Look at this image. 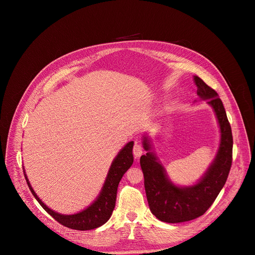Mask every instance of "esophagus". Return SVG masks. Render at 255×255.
<instances>
[{
  "instance_id": "esophagus-1",
  "label": "esophagus",
  "mask_w": 255,
  "mask_h": 255,
  "mask_svg": "<svg viewBox=\"0 0 255 255\" xmlns=\"http://www.w3.org/2000/svg\"><path fill=\"white\" fill-rule=\"evenodd\" d=\"M143 152V149H142V146L138 143V142H135V145L133 147V154H134V157L135 158H139L141 156Z\"/></svg>"
}]
</instances>
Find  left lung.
I'll return each instance as SVG.
<instances>
[{
  "instance_id": "8db88e82",
  "label": "left lung",
  "mask_w": 255,
  "mask_h": 255,
  "mask_svg": "<svg viewBox=\"0 0 255 255\" xmlns=\"http://www.w3.org/2000/svg\"><path fill=\"white\" fill-rule=\"evenodd\" d=\"M194 82L198 88L197 95L213 108L220 128L217 154L197 183L187 187L173 184L152 151L148 135H143V148L147 152L140 157V165L144 174L145 193L151 213L158 220L166 223L191 221L202 216L223 189L232 164L233 137L223 103L202 79L194 76Z\"/></svg>"
}]
</instances>
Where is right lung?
Listing matches in <instances>:
<instances>
[{
  "instance_id": "obj_1",
  "label": "right lung",
  "mask_w": 255,
  "mask_h": 255,
  "mask_svg": "<svg viewBox=\"0 0 255 255\" xmlns=\"http://www.w3.org/2000/svg\"><path fill=\"white\" fill-rule=\"evenodd\" d=\"M133 145L134 142L130 141L118 152L117 156L112 161L110 168H109L103 188L99 196L96 198V200L88 208L72 215L59 214L48 208L34 192L25 170L24 175L27 180L28 187L31 193L34 195L35 199L38 201L41 207L51 217H53L58 223L67 228L81 231L96 229L104 225L109 219H110V217L113 213L116 204L117 190L120 180L124 173L130 168V166L133 163Z\"/></svg>"
}]
</instances>
